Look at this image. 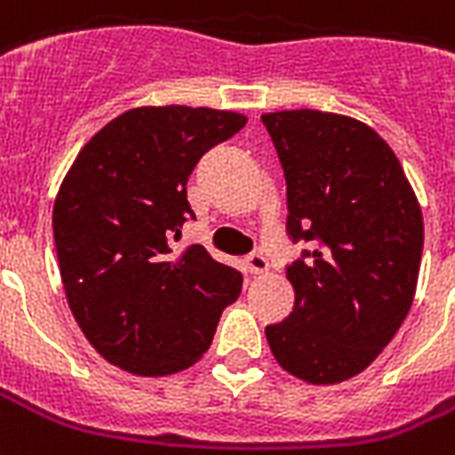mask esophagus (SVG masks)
I'll list each match as a JSON object with an SVG mask.
<instances>
[{"mask_svg":"<svg viewBox=\"0 0 455 455\" xmlns=\"http://www.w3.org/2000/svg\"><path fill=\"white\" fill-rule=\"evenodd\" d=\"M245 267H248V272L251 274H262L269 269V262L262 252H251L248 258H245Z\"/></svg>","mask_w":455,"mask_h":455,"instance_id":"1","label":"esophagus"}]
</instances>
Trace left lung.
<instances>
[{
	"instance_id": "1",
	"label": "left lung",
	"mask_w": 455,
	"mask_h": 455,
	"mask_svg": "<svg viewBox=\"0 0 455 455\" xmlns=\"http://www.w3.org/2000/svg\"><path fill=\"white\" fill-rule=\"evenodd\" d=\"M286 179L293 312L265 329L274 358L310 384L360 374L411 310L422 212L389 145L348 116L262 114Z\"/></svg>"
}]
</instances>
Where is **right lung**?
Listing matches in <instances>:
<instances>
[{
  "instance_id": "right-lung-1",
  "label": "right lung",
  "mask_w": 455,
  "mask_h": 455,
  "mask_svg": "<svg viewBox=\"0 0 455 455\" xmlns=\"http://www.w3.org/2000/svg\"><path fill=\"white\" fill-rule=\"evenodd\" d=\"M207 107H140L92 135L59 190L52 227L66 298L104 360L143 377L186 370L210 348L243 274L203 245L173 255L196 220L188 176L245 126Z\"/></svg>"
}]
</instances>
